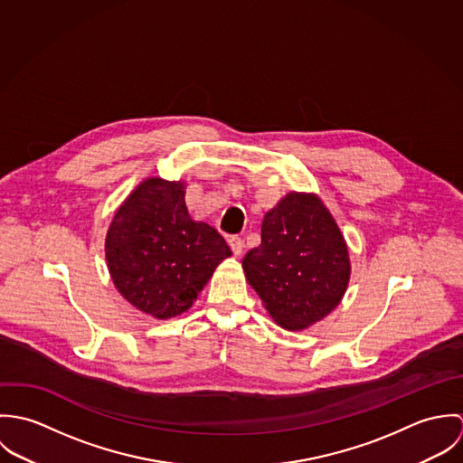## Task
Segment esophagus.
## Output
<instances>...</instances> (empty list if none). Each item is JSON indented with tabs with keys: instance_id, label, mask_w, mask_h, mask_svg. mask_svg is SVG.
<instances>
[{
	"instance_id": "1",
	"label": "esophagus",
	"mask_w": 463,
	"mask_h": 463,
	"mask_svg": "<svg viewBox=\"0 0 463 463\" xmlns=\"http://www.w3.org/2000/svg\"><path fill=\"white\" fill-rule=\"evenodd\" d=\"M228 244H230V248H232V251H233L235 257H239V255L242 253V250H244V241H242L241 237H237V235L230 237V239H228Z\"/></svg>"
}]
</instances>
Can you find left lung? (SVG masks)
I'll return each mask as SVG.
<instances>
[{
    "label": "left lung",
    "instance_id": "obj_1",
    "mask_svg": "<svg viewBox=\"0 0 463 463\" xmlns=\"http://www.w3.org/2000/svg\"><path fill=\"white\" fill-rule=\"evenodd\" d=\"M242 269L276 325L301 331L342 301L351 260L345 239L317 194L288 193L262 221V244Z\"/></svg>",
    "mask_w": 463,
    "mask_h": 463
}]
</instances>
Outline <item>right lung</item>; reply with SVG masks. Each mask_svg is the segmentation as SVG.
<instances>
[{
  "label": "right lung",
  "mask_w": 463,
  "mask_h": 463,
  "mask_svg": "<svg viewBox=\"0 0 463 463\" xmlns=\"http://www.w3.org/2000/svg\"><path fill=\"white\" fill-rule=\"evenodd\" d=\"M185 182L149 176L118 208L105 239L110 278L146 316L165 321L187 312L215 267L232 251L185 204Z\"/></svg>",
  "instance_id": "right-lung-1"
}]
</instances>
